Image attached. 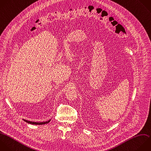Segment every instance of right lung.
I'll use <instances>...</instances> for the list:
<instances>
[{"label":"right lung","mask_w":151,"mask_h":151,"mask_svg":"<svg viewBox=\"0 0 151 151\" xmlns=\"http://www.w3.org/2000/svg\"><path fill=\"white\" fill-rule=\"evenodd\" d=\"M24 121H25L26 122H27L28 123H30V124H46V123H49L50 121H51V119L48 121H47V122H31V121H28L27 120H25V119H24Z\"/></svg>","instance_id":"right-lung-1"}]
</instances>
